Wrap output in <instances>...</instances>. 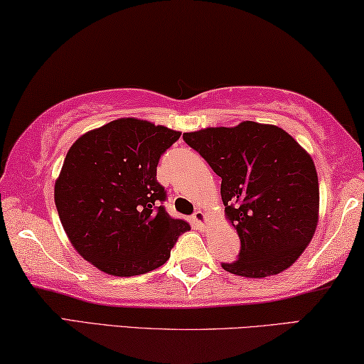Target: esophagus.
<instances>
[{
    "label": "esophagus",
    "mask_w": 364,
    "mask_h": 364,
    "mask_svg": "<svg viewBox=\"0 0 364 364\" xmlns=\"http://www.w3.org/2000/svg\"><path fill=\"white\" fill-rule=\"evenodd\" d=\"M193 222H195V225L198 227V228H205V225H206V214L203 213V211H195V214H193Z\"/></svg>",
    "instance_id": "34e87169"
}]
</instances>
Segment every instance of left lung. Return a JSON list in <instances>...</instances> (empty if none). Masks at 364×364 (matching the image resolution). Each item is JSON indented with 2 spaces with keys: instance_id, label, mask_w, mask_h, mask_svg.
Instances as JSON below:
<instances>
[{
  "instance_id": "1",
  "label": "left lung",
  "mask_w": 364,
  "mask_h": 364,
  "mask_svg": "<svg viewBox=\"0 0 364 364\" xmlns=\"http://www.w3.org/2000/svg\"><path fill=\"white\" fill-rule=\"evenodd\" d=\"M222 178L225 214L241 250L222 269L265 278L296 262L318 224L320 188L307 151L282 127L243 121L183 134Z\"/></svg>"
}]
</instances>
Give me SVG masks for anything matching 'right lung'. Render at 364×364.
<instances>
[{"label": "right lung", "instance_id": "1", "mask_svg": "<svg viewBox=\"0 0 364 364\" xmlns=\"http://www.w3.org/2000/svg\"><path fill=\"white\" fill-rule=\"evenodd\" d=\"M181 132L121 118L86 132L70 146L54 200L76 251L99 270L134 277L161 267L187 222L166 213L156 181L163 153Z\"/></svg>", "mask_w": 364, "mask_h": 364}]
</instances>
